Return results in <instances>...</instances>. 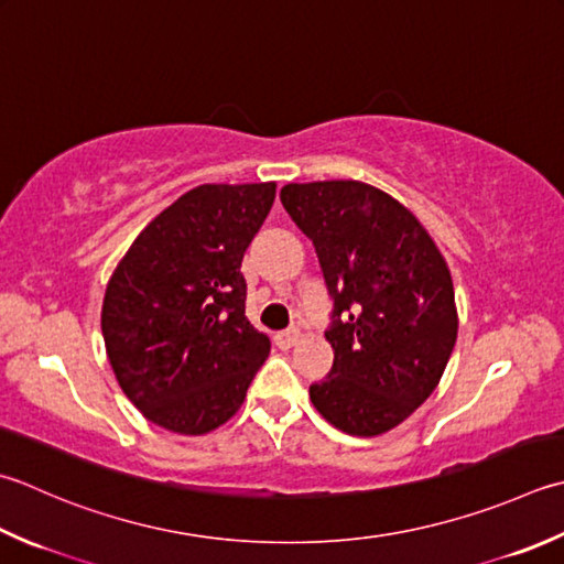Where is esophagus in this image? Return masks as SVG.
<instances>
[{"instance_id": "1", "label": "esophagus", "mask_w": 564, "mask_h": 564, "mask_svg": "<svg viewBox=\"0 0 564 564\" xmlns=\"http://www.w3.org/2000/svg\"><path fill=\"white\" fill-rule=\"evenodd\" d=\"M297 339H301V329L289 327V329H283V333L275 335V345H279L281 349H291Z\"/></svg>"}]
</instances>
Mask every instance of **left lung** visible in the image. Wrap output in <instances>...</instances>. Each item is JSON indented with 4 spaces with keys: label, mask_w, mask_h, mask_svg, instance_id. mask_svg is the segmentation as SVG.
I'll return each mask as SVG.
<instances>
[{
    "label": "left lung",
    "mask_w": 564,
    "mask_h": 564,
    "mask_svg": "<svg viewBox=\"0 0 564 564\" xmlns=\"http://www.w3.org/2000/svg\"><path fill=\"white\" fill-rule=\"evenodd\" d=\"M281 203L313 239L335 301V349L311 401L347 435L401 425L443 379L457 307L443 253L411 209L359 181L289 183Z\"/></svg>",
    "instance_id": "1"
}]
</instances>
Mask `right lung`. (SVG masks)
I'll use <instances>...</instances> for the list:
<instances>
[{
    "label": "right lung",
    "instance_id": "right-lung-1",
    "mask_svg": "<svg viewBox=\"0 0 564 564\" xmlns=\"http://www.w3.org/2000/svg\"><path fill=\"white\" fill-rule=\"evenodd\" d=\"M275 183L197 185L151 219L117 263L102 303L115 377L143 417L205 435L235 415L269 357L247 315L241 259Z\"/></svg>",
    "mask_w": 564,
    "mask_h": 564
}]
</instances>
